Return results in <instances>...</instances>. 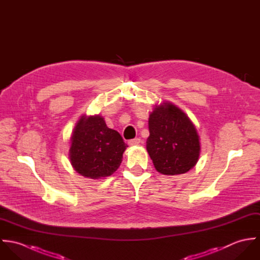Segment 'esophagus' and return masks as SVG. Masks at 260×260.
Instances as JSON below:
<instances>
[{"instance_id":"esophagus-1","label":"esophagus","mask_w":260,"mask_h":260,"mask_svg":"<svg viewBox=\"0 0 260 260\" xmlns=\"http://www.w3.org/2000/svg\"><path fill=\"white\" fill-rule=\"evenodd\" d=\"M141 143V139L140 138H135V139H131V140H129V144L130 145H138V144H140Z\"/></svg>"}]
</instances>
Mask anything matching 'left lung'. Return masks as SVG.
Wrapping results in <instances>:
<instances>
[{
    "instance_id": "1",
    "label": "left lung",
    "mask_w": 260,
    "mask_h": 260,
    "mask_svg": "<svg viewBox=\"0 0 260 260\" xmlns=\"http://www.w3.org/2000/svg\"><path fill=\"white\" fill-rule=\"evenodd\" d=\"M146 148L156 170L165 175L188 172L195 166L200 153L197 131L178 107L163 103L149 116Z\"/></svg>"
}]
</instances>
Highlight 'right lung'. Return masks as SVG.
Returning <instances> with one entry per match:
<instances>
[{"mask_svg": "<svg viewBox=\"0 0 260 260\" xmlns=\"http://www.w3.org/2000/svg\"><path fill=\"white\" fill-rule=\"evenodd\" d=\"M126 147L121 135L108 128L101 116H83L71 137L70 160L82 176L107 177L120 166Z\"/></svg>", "mask_w": 260, "mask_h": 260, "instance_id": "obj_1", "label": "right lung"}]
</instances>
